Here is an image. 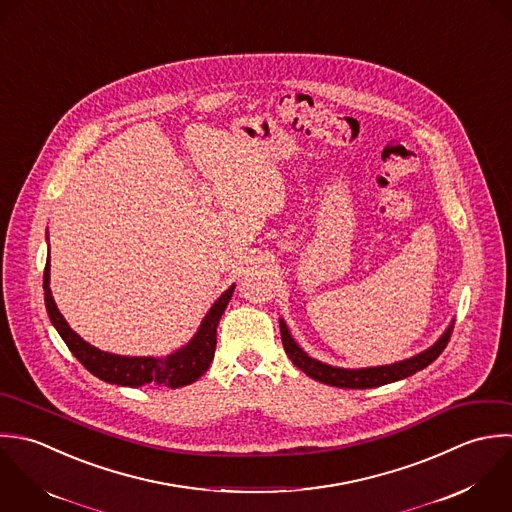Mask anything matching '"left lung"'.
Masks as SVG:
<instances>
[{"mask_svg": "<svg viewBox=\"0 0 512 512\" xmlns=\"http://www.w3.org/2000/svg\"><path fill=\"white\" fill-rule=\"evenodd\" d=\"M453 325L451 323L447 327V331L441 335V339L429 347L427 351L393 363V365H381V367H367V369H341V367H333L327 363H321L313 357H309L291 337L287 325L283 319H279V327H281V341L285 347V353L289 355V359L293 361V365L297 369H301L305 375H309L311 379L331 385V387H341V389H373V387H381L387 383H395L401 379H407L411 375H415L417 371H423L425 367H429L447 347L451 333H453Z\"/></svg>", "mask_w": 512, "mask_h": 512, "instance_id": "left-lung-1", "label": "left lung"}]
</instances>
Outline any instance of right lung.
<instances>
[{
    "label": "right lung",
    "mask_w": 512,
    "mask_h": 512,
    "mask_svg": "<svg viewBox=\"0 0 512 512\" xmlns=\"http://www.w3.org/2000/svg\"><path fill=\"white\" fill-rule=\"evenodd\" d=\"M235 285H231L207 311L205 319L201 321L195 337L175 353L167 355L165 359L157 357H123L95 349L87 341H83L63 319L59 313L51 289H49V255L43 271V297L49 321L73 353V357L97 379L121 385V387H143L147 383L179 389L185 385L195 383L211 365L217 345V325L225 307L233 297Z\"/></svg>",
    "instance_id": "1"
}]
</instances>
